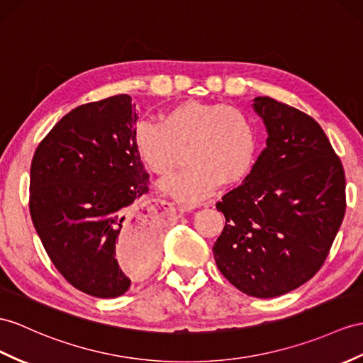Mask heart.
Listing matches in <instances>:
<instances>
[{
	"label": "heart",
	"mask_w": 363,
	"mask_h": 363,
	"mask_svg": "<svg viewBox=\"0 0 363 363\" xmlns=\"http://www.w3.org/2000/svg\"><path fill=\"white\" fill-rule=\"evenodd\" d=\"M134 147L149 172L169 175L184 160L188 166L162 183V191L182 205H197L220 184L243 182L257 158V134L248 115L234 106L184 101L143 120L134 130Z\"/></svg>",
	"instance_id": "obj_1"
}]
</instances>
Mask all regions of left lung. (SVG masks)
I'll list each match as a JSON object with an SVG mask.
<instances>
[{
  "label": "left lung",
  "mask_w": 363,
  "mask_h": 363,
  "mask_svg": "<svg viewBox=\"0 0 363 363\" xmlns=\"http://www.w3.org/2000/svg\"><path fill=\"white\" fill-rule=\"evenodd\" d=\"M252 106L267 147L216 205L226 223L212 251L237 289L269 298L306 284L328 257L347 208L345 172L314 118L269 96Z\"/></svg>",
  "instance_id": "8db88e82"
}]
</instances>
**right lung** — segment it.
I'll return each instance as SVG.
<instances>
[{"label":"right lung","instance_id":"add662e5","mask_svg":"<svg viewBox=\"0 0 363 363\" xmlns=\"http://www.w3.org/2000/svg\"><path fill=\"white\" fill-rule=\"evenodd\" d=\"M135 125L126 94L86 103L50 129L32 158L33 226L61 276L94 297L125 294L162 252L157 212L137 206L149 174L134 147Z\"/></svg>","mask_w":363,"mask_h":363}]
</instances>
